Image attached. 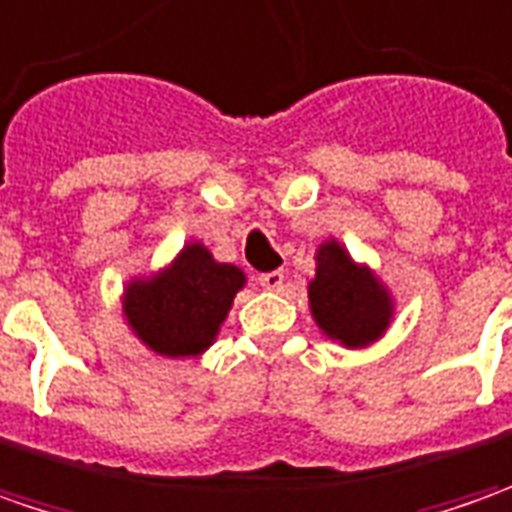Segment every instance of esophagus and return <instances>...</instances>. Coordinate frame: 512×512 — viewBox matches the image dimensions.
<instances>
[{"label":"esophagus","instance_id":"34e87169","mask_svg":"<svg viewBox=\"0 0 512 512\" xmlns=\"http://www.w3.org/2000/svg\"><path fill=\"white\" fill-rule=\"evenodd\" d=\"M259 285L265 287V290H282V287H285V273H282V270L262 273V276H259Z\"/></svg>","mask_w":512,"mask_h":512}]
</instances>
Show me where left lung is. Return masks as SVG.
Listing matches in <instances>:
<instances>
[{"label": "left lung", "mask_w": 512, "mask_h": 512, "mask_svg": "<svg viewBox=\"0 0 512 512\" xmlns=\"http://www.w3.org/2000/svg\"><path fill=\"white\" fill-rule=\"evenodd\" d=\"M307 302L327 339L350 350L379 342L393 322L387 285L336 239H327L316 250V276L307 285Z\"/></svg>", "instance_id": "1"}]
</instances>
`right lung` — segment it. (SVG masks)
Masks as SVG:
<instances>
[{
    "instance_id": "1",
    "label": "right lung",
    "mask_w": 512,
    "mask_h": 512,
    "mask_svg": "<svg viewBox=\"0 0 512 512\" xmlns=\"http://www.w3.org/2000/svg\"><path fill=\"white\" fill-rule=\"evenodd\" d=\"M245 282L242 267L216 262L202 242H187L159 273L130 279L122 313L133 336L156 356H202Z\"/></svg>"
}]
</instances>
